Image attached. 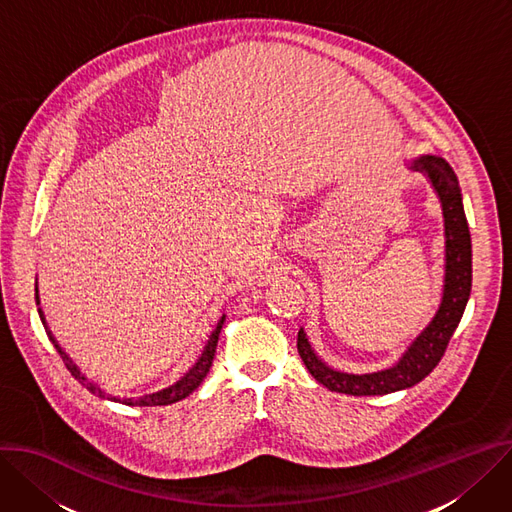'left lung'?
I'll use <instances>...</instances> for the list:
<instances>
[{"label":"left lung","instance_id":"left-lung-1","mask_svg":"<svg viewBox=\"0 0 512 512\" xmlns=\"http://www.w3.org/2000/svg\"><path fill=\"white\" fill-rule=\"evenodd\" d=\"M406 169L423 173L435 190L445 226V275L439 308L427 327L406 347L400 359L371 374H347L324 363L304 333L298 331V353L316 382L324 388L351 396H382L412 388L425 380L441 361L451 335L466 310L472 292V239L463 212L459 181L451 165L437 155H421L406 161Z\"/></svg>","mask_w":512,"mask_h":512}]
</instances>
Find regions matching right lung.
Instances as JSON below:
<instances>
[{"mask_svg": "<svg viewBox=\"0 0 512 512\" xmlns=\"http://www.w3.org/2000/svg\"><path fill=\"white\" fill-rule=\"evenodd\" d=\"M36 304H40V298H38V282H36ZM38 316H40V320H42V324H44V329H46V322H44V314H42V310H38ZM224 320H226V316H222V318H220V322L216 324V329H214V333L210 335V339H208V343H206V347H204L202 355L198 357V361H196L188 371H185L183 378H179L173 386L163 388V390L153 392V394L136 396V398H116V396H108V400L122 402V404H126V406H165V404H173V402L183 400L185 396H190V394H192V392H194V390L204 382V378L208 376V371H210V367H212V359H214V353H216V345H218V337H220V329H222ZM46 335H49L51 343H53V345H55V349L59 351L61 359L65 361L67 369L71 371V376H73L81 386H85L91 394H96V396H100V398H106V392H104L102 388H98L94 382H89V380L81 374L79 367H77V365L69 359V355L59 347V343L55 341V337L51 335V331H49V329H46Z\"/></svg>", "mask_w": 512, "mask_h": 512, "instance_id": "obj_1", "label": "right lung"}]
</instances>
